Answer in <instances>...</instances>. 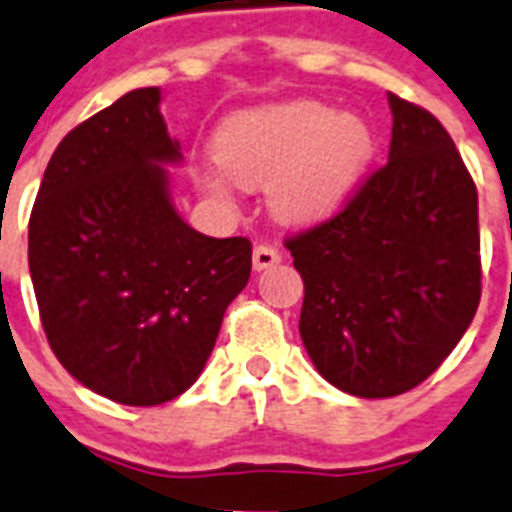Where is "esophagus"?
Wrapping results in <instances>:
<instances>
[{
	"mask_svg": "<svg viewBox=\"0 0 512 512\" xmlns=\"http://www.w3.org/2000/svg\"><path fill=\"white\" fill-rule=\"evenodd\" d=\"M279 261H282V253L274 246H269V243H259V246L253 248V269L256 272H264L269 266H277Z\"/></svg>",
	"mask_w": 512,
	"mask_h": 512,
	"instance_id": "esophagus-1",
	"label": "esophagus"
}]
</instances>
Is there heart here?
Listing matches in <instances>:
<instances>
[{
	"instance_id": "b5f03b06",
	"label": "heart",
	"mask_w": 512,
	"mask_h": 512,
	"mask_svg": "<svg viewBox=\"0 0 512 512\" xmlns=\"http://www.w3.org/2000/svg\"><path fill=\"white\" fill-rule=\"evenodd\" d=\"M370 152L368 121L310 98L238 113L214 139L217 165L230 181L243 189L269 181V207L285 222L334 212L360 181ZM199 183L217 199L230 196V183L217 170L202 173Z\"/></svg>"
}]
</instances>
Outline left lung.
I'll return each instance as SVG.
<instances>
[{"mask_svg":"<svg viewBox=\"0 0 512 512\" xmlns=\"http://www.w3.org/2000/svg\"><path fill=\"white\" fill-rule=\"evenodd\" d=\"M388 163L331 220L285 240L303 277L300 336L318 373L362 399L430 378L482 298L476 186L451 134L388 93Z\"/></svg>","mask_w":512,"mask_h":512,"instance_id":"left-lung-1","label":"left lung"}]
</instances>
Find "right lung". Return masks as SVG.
<instances>
[{"label":"right lung","mask_w":512,"mask_h":512,"mask_svg":"<svg viewBox=\"0 0 512 512\" xmlns=\"http://www.w3.org/2000/svg\"><path fill=\"white\" fill-rule=\"evenodd\" d=\"M176 163L160 87H139L61 139L30 212L48 344L82 386L126 406L165 404L202 375L251 277V240L181 220L163 168Z\"/></svg>","instance_id":"1"}]
</instances>
